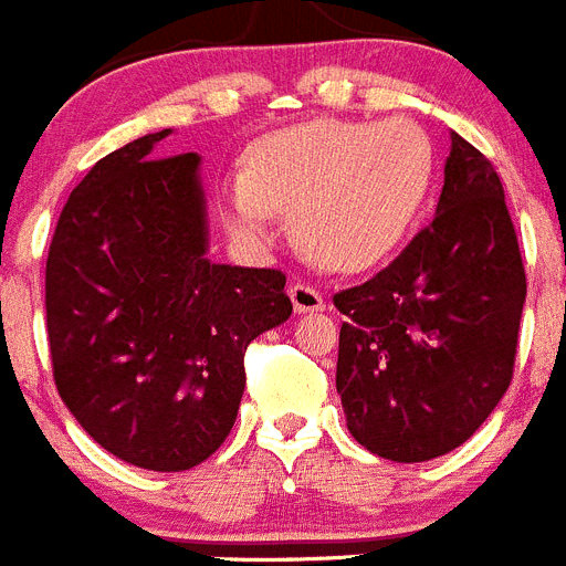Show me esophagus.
Masks as SVG:
<instances>
[{
	"instance_id": "1",
	"label": "esophagus",
	"mask_w": 566,
	"mask_h": 566,
	"mask_svg": "<svg viewBox=\"0 0 566 566\" xmlns=\"http://www.w3.org/2000/svg\"><path fill=\"white\" fill-rule=\"evenodd\" d=\"M290 298H293V307L296 313H318L324 311V296L318 293V287L307 282L290 284Z\"/></svg>"
}]
</instances>
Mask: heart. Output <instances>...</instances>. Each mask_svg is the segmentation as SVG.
Listing matches in <instances>:
<instances>
[{"label":"heart","instance_id":"heart-1","mask_svg":"<svg viewBox=\"0 0 566 566\" xmlns=\"http://www.w3.org/2000/svg\"><path fill=\"white\" fill-rule=\"evenodd\" d=\"M436 174L424 127L316 119L276 130L253 147L248 176L224 188L228 222L248 239H270L279 213H293L296 242L333 270L381 262L419 222Z\"/></svg>","mask_w":566,"mask_h":566}]
</instances>
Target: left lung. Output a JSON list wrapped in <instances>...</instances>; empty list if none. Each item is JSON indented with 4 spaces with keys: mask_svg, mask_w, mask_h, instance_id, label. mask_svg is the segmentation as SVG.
I'll list each match as a JSON object with an SVG mask.
<instances>
[{
    "mask_svg": "<svg viewBox=\"0 0 566 566\" xmlns=\"http://www.w3.org/2000/svg\"><path fill=\"white\" fill-rule=\"evenodd\" d=\"M436 219L333 296L336 390L353 439L390 461L464 444L513 381L527 276L495 167L450 134Z\"/></svg>",
    "mask_w": 566,
    "mask_h": 566,
    "instance_id": "1",
    "label": "left lung"
}]
</instances>
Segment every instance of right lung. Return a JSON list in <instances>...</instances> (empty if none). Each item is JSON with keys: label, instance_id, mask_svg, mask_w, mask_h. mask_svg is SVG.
Here are the masks:
<instances>
[{"label": "right lung", "instance_id": "right-lung-1", "mask_svg": "<svg viewBox=\"0 0 566 566\" xmlns=\"http://www.w3.org/2000/svg\"><path fill=\"white\" fill-rule=\"evenodd\" d=\"M147 134L87 170L48 250L53 381L96 444L179 473L233 430L244 350L293 313L282 270L208 259L199 156Z\"/></svg>", "mask_w": 566, "mask_h": 566}]
</instances>
